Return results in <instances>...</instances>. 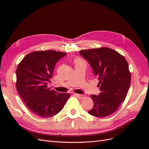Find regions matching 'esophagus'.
I'll return each mask as SVG.
<instances>
[{
	"mask_svg": "<svg viewBox=\"0 0 149 149\" xmlns=\"http://www.w3.org/2000/svg\"><path fill=\"white\" fill-rule=\"evenodd\" d=\"M74 95L77 97L78 98H79V99H80V100H82V99H83L84 97H85V96L84 95H83V94H74Z\"/></svg>",
	"mask_w": 149,
	"mask_h": 149,
	"instance_id": "esophagus-1",
	"label": "esophagus"
}]
</instances>
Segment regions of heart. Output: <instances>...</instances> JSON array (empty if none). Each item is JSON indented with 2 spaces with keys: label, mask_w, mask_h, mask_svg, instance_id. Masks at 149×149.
<instances>
[{
  "label": "heart",
  "mask_w": 149,
  "mask_h": 149,
  "mask_svg": "<svg viewBox=\"0 0 149 149\" xmlns=\"http://www.w3.org/2000/svg\"><path fill=\"white\" fill-rule=\"evenodd\" d=\"M79 61H81V60H80L79 58H76V59L75 60V62H76V63H77V62H79Z\"/></svg>",
  "instance_id": "b5f03b06"
}]
</instances>
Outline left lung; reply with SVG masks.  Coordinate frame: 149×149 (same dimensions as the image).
<instances>
[{"mask_svg": "<svg viewBox=\"0 0 149 149\" xmlns=\"http://www.w3.org/2000/svg\"><path fill=\"white\" fill-rule=\"evenodd\" d=\"M80 55L91 66L100 82L101 93L91 96L93 107L88 113L97 118H104L114 113L127 96L131 76L125 58L111 48L83 49Z\"/></svg>", "mask_w": 149, "mask_h": 149, "instance_id": "8db88e82", "label": "left lung"}]
</instances>
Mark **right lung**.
<instances>
[{
	"label": "right lung",
	"mask_w": 149,
	"mask_h": 149,
	"mask_svg": "<svg viewBox=\"0 0 149 149\" xmlns=\"http://www.w3.org/2000/svg\"><path fill=\"white\" fill-rule=\"evenodd\" d=\"M66 54L55 50L35 51L26 55L17 66V91L26 106L42 118L57 114L70 97L69 93H57L47 86L56 63Z\"/></svg>",
	"instance_id": "1"
}]
</instances>
